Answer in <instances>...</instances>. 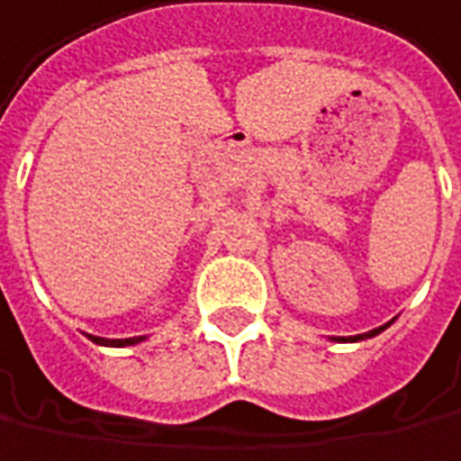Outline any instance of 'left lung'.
Returning <instances> with one entry per match:
<instances>
[{"instance_id":"left-lung-1","label":"left lung","mask_w":461,"mask_h":461,"mask_svg":"<svg viewBox=\"0 0 461 461\" xmlns=\"http://www.w3.org/2000/svg\"><path fill=\"white\" fill-rule=\"evenodd\" d=\"M386 326H389V323H384V326H379V329H374V331L369 333H358V336H336V341H361V339H371V336L382 333Z\"/></svg>"}]
</instances>
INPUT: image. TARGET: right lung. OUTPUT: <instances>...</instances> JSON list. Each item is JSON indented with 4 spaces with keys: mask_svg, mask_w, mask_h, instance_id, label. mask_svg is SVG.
I'll list each match as a JSON object with an SVG mask.
<instances>
[{
    "mask_svg": "<svg viewBox=\"0 0 461 461\" xmlns=\"http://www.w3.org/2000/svg\"><path fill=\"white\" fill-rule=\"evenodd\" d=\"M90 339L100 346H132L138 344V341H142L145 336H135V339H100V336H90Z\"/></svg>",
    "mask_w": 461,
    "mask_h": 461,
    "instance_id": "right-lung-1",
    "label": "right lung"
}]
</instances>
